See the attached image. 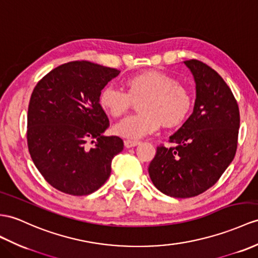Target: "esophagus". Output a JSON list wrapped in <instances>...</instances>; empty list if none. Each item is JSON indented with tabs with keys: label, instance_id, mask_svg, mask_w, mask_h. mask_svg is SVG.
Listing matches in <instances>:
<instances>
[{
	"label": "esophagus",
	"instance_id": "obj_1",
	"mask_svg": "<svg viewBox=\"0 0 258 258\" xmlns=\"http://www.w3.org/2000/svg\"><path fill=\"white\" fill-rule=\"evenodd\" d=\"M140 142L136 141V140H124V147L125 148H134L136 146H138Z\"/></svg>",
	"mask_w": 258,
	"mask_h": 258
}]
</instances>
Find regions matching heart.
Segmentation results:
<instances>
[{
	"instance_id": "obj_1",
	"label": "heart",
	"mask_w": 258,
	"mask_h": 258,
	"mask_svg": "<svg viewBox=\"0 0 258 258\" xmlns=\"http://www.w3.org/2000/svg\"><path fill=\"white\" fill-rule=\"evenodd\" d=\"M125 91L114 84L105 85L99 92L98 102L106 114L120 117L138 104L139 114L117 122L112 131L128 139H140L155 133L161 124L174 128L184 123L194 107L189 89L179 84L172 75L160 71L133 74L124 81Z\"/></svg>"
}]
</instances>
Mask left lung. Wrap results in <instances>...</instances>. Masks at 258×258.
Returning <instances> with one entry per match:
<instances>
[{
    "instance_id": "left-lung-1",
    "label": "left lung",
    "mask_w": 258,
    "mask_h": 258,
    "mask_svg": "<svg viewBox=\"0 0 258 258\" xmlns=\"http://www.w3.org/2000/svg\"><path fill=\"white\" fill-rule=\"evenodd\" d=\"M184 63L196 82L194 111L149 165L154 186L174 198L198 196L217 183L234 159L240 128L237 102L219 73L196 59Z\"/></svg>"
}]
</instances>
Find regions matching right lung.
I'll return each mask as SVG.
<instances>
[{"label": "right lung", "mask_w": 258, "mask_h": 258, "mask_svg": "<svg viewBox=\"0 0 258 258\" xmlns=\"http://www.w3.org/2000/svg\"><path fill=\"white\" fill-rule=\"evenodd\" d=\"M119 73L93 62L72 61L53 69L35 86L27 146L34 164L55 189L85 196L110 176L111 161L122 151L123 141L103 136L109 120L98 97Z\"/></svg>", "instance_id": "add662e5"}]
</instances>
